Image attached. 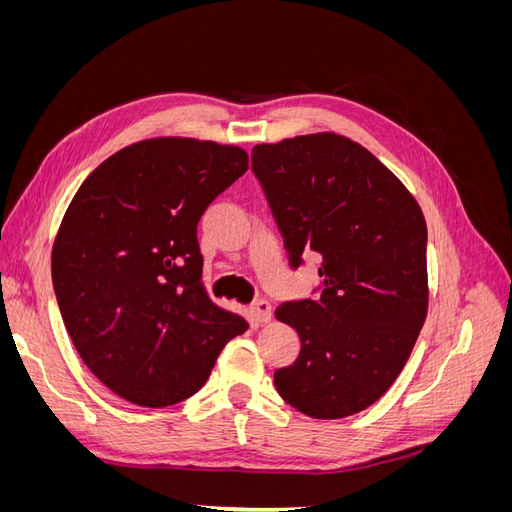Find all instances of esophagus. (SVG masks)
Segmentation results:
<instances>
[{
    "label": "esophagus",
    "mask_w": 512,
    "mask_h": 512,
    "mask_svg": "<svg viewBox=\"0 0 512 512\" xmlns=\"http://www.w3.org/2000/svg\"><path fill=\"white\" fill-rule=\"evenodd\" d=\"M250 312H252V318H254L256 322H269V320H271V316H273L271 303H269V301H265V299L256 301V303L250 307Z\"/></svg>",
    "instance_id": "1"
}]
</instances>
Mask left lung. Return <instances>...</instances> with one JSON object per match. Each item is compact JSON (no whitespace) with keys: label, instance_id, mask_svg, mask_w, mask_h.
<instances>
[{"label":"left lung","instance_id":"8db88e82","mask_svg":"<svg viewBox=\"0 0 512 512\" xmlns=\"http://www.w3.org/2000/svg\"><path fill=\"white\" fill-rule=\"evenodd\" d=\"M252 170L290 267L305 252L322 258L320 297L275 309L301 337L297 361L275 371V389L314 418L361 412L389 391L423 329V211L376 156L333 132L256 145Z\"/></svg>","mask_w":512,"mask_h":512}]
</instances>
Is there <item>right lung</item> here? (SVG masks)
<instances>
[{"label": "right lung", "mask_w": 512, "mask_h": 512, "mask_svg": "<svg viewBox=\"0 0 512 512\" xmlns=\"http://www.w3.org/2000/svg\"><path fill=\"white\" fill-rule=\"evenodd\" d=\"M247 170V153L151 138L104 160L61 220L53 288L74 348L102 384L164 408L200 391L247 322L203 286L196 228Z\"/></svg>", "instance_id": "1"}]
</instances>
